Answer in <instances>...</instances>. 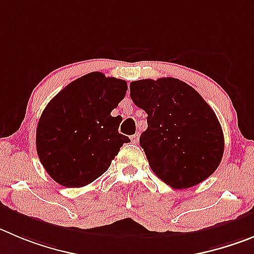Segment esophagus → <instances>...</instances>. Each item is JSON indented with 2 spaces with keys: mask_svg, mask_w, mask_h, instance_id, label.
I'll list each match as a JSON object with an SVG mask.
<instances>
[{
  "mask_svg": "<svg viewBox=\"0 0 254 254\" xmlns=\"http://www.w3.org/2000/svg\"><path fill=\"white\" fill-rule=\"evenodd\" d=\"M130 139H131V143H132V144H138V141H139V134H134Z\"/></svg>",
  "mask_w": 254,
  "mask_h": 254,
  "instance_id": "34e87169",
  "label": "esophagus"
}]
</instances>
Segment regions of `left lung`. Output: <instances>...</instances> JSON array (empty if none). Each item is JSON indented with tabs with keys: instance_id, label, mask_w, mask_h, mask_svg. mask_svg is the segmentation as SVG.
<instances>
[{
	"instance_id": "8db88e82",
	"label": "left lung",
	"mask_w": 254,
	"mask_h": 254,
	"mask_svg": "<svg viewBox=\"0 0 254 254\" xmlns=\"http://www.w3.org/2000/svg\"><path fill=\"white\" fill-rule=\"evenodd\" d=\"M130 98L148 114L139 143L156 177L187 189L215 172L224 151L223 130L193 87L174 77L138 80L130 84Z\"/></svg>"
}]
</instances>
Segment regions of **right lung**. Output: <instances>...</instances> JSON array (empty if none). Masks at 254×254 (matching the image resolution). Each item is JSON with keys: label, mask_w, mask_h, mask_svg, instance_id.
<instances>
[{"label": "right lung", "mask_w": 254, "mask_h": 254, "mask_svg": "<svg viewBox=\"0 0 254 254\" xmlns=\"http://www.w3.org/2000/svg\"><path fill=\"white\" fill-rule=\"evenodd\" d=\"M125 80L90 72L70 82L42 111L36 129L40 162L67 188L92 183L109 169L124 143L120 116L111 111L124 99Z\"/></svg>", "instance_id": "add662e5"}]
</instances>
